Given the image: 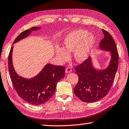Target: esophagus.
Returning a JSON list of instances; mask_svg holds the SVG:
<instances>
[{"label":"esophagus","instance_id":"1","mask_svg":"<svg viewBox=\"0 0 129 129\" xmlns=\"http://www.w3.org/2000/svg\"><path fill=\"white\" fill-rule=\"evenodd\" d=\"M71 72H72V68H71V67H67L66 68V73H70Z\"/></svg>","mask_w":129,"mask_h":129}]
</instances>
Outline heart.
Listing matches in <instances>:
<instances>
[{
	"label": "heart",
	"instance_id": "heart-1",
	"mask_svg": "<svg viewBox=\"0 0 129 129\" xmlns=\"http://www.w3.org/2000/svg\"><path fill=\"white\" fill-rule=\"evenodd\" d=\"M95 41L92 34H88L85 30L79 29L72 31L63 40V49L56 48L57 57L61 61L68 60L69 54L74 51V58L77 62H83L88 58Z\"/></svg>",
	"mask_w": 129,
	"mask_h": 129
}]
</instances>
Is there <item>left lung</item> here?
Segmentation results:
<instances>
[{
    "label": "left lung",
    "mask_w": 129,
    "mask_h": 129,
    "mask_svg": "<svg viewBox=\"0 0 129 129\" xmlns=\"http://www.w3.org/2000/svg\"><path fill=\"white\" fill-rule=\"evenodd\" d=\"M104 38L100 41V48L111 52L112 59L108 67L103 71H96L91 64L90 57L75 67L79 80L74 92L81 101L93 102L107 95L113 83L118 67L119 55L117 46L112 36L102 29Z\"/></svg>",
    "instance_id": "8db88e82"
}]
</instances>
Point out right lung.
<instances>
[{
	"instance_id": "right-lung-1",
	"label": "right lung",
	"mask_w": 129,
	"mask_h": 129,
	"mask_svg": "<svg viewBox=\"0 0 129 129\" xmlns=\"http://www.w3.org/2000/svg\"><path fill=\"white\" fill-rule=\"evenodd\" d=\"M38 27H33L21 33L13 44L27 37ZM12 46L8 56V68L12 83L16 91L24 101L33 105H40L48 101L54 95L56 84L64 77L65 67L48 64L40 73L32 79L22 78L16 73L12 63Z\"/></svg>"
}]
</instances>
